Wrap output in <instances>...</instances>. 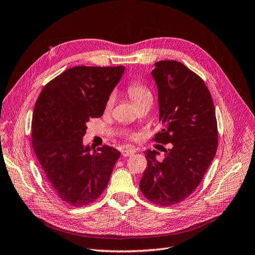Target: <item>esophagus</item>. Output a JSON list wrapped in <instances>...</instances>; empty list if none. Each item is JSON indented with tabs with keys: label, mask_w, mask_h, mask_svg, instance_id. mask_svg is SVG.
Here are the masks:
<instances>
[{
	"label": "esophagus",
	"mask_w": 255,
	"mask_h": 255,
	"mask_svg": "<svg viewBox=\"0 0 255 255\" xmlns=\"http://www.w3.org/2000/svg\"><path fill=\"white\" fill-rule=\"evenodd\" d=\"M135 152V150H128V149H126V150H123L122 151V155L123 156H125V157H127V156H130V155H132L133 153Z\"/></svg>",
	"instance_id": "esophagus-1"
}]
</instances>
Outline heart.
I'll list each match as a JSON object with an SVG mask.
<instances>
[{
  "mask_svg": "<svg viewBox=\"0 0 255 255\" xmlns=\"http://www.w3.org/2000/svg\"><path fill=\"white\" fill-rule=\"evenodd\" d=\"M126 90H127V93H128L129 98L131 99V101H132L135 104V105H137V104H139L140 102H142L143 100H145L146 98L151 97V92H150L148 87H146L145 85L140 84L138 82H131V83H129ZM113 100H115L113 96H109V98L107 99V101L105 103V110L111 109V107L113 105ZM129 138L130 139H135L136 135L135 134H131V135H129Z\"/></svg>",
  "mask_w": 255,
  "mask_h": 255,
  "instance_id": "heart-1",
  "label": "heart"
}]
</instances>
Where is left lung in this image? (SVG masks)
Instances as JSON below:
<instances>
[{
  "label": "left lung",
  "mask_w": 255,
  "mask_h": 255,
  "mask_svg": "<svg viewBox=\"0 0 255 255\" xmlns=\"http://www.w3.org/2000/svg\"><path fill=\"white\" fill-rule=\"evenodd\" d=\"M151 74L158 92L163 129L154 142L171 144L163 161L147 150L139 189L148 201L171 206L187 199L208 170L218 149V122L209 89L199 75L177 61H159Z\"/></svg>",
  "instance_id": "obj_1"
}]
</instances>
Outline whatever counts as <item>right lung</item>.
Segmentation results:
<instances>
[{
  "label": "right lung",
  "mask_w": 255,
  "mask_h": 255,
  "mask_svg": "<svg viewBox=\"0 0 255 255\" xmlns=\"http://www.w3.org/2000/svg\"><path fill=\"white\" fill-rule=\"evenodd\" d=\"M124 66H77L45 85L31 123V142L47 183L60 199L73 207L96 202L109 183L117 149L83 145L87 123L103 116Z\"/></svg>",
  "instance_id": "add662e5"
}]
</instances>
